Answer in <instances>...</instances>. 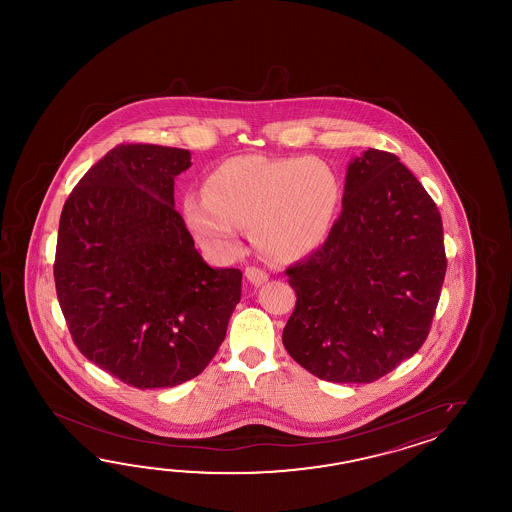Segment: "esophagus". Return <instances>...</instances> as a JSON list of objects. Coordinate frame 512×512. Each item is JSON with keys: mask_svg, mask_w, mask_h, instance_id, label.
<instances>
[{"mask_svg": "<svg viewBox=\"0 0 512 512\" xmlns=\"http://www.w3.org/2000/svg\"><path fill=\"white\" fill-rule=\"evenodd\" d=\"M245 276H247V280L252 283V285H263V283L269 280V274L265 271H261V269H256V267H247L245 269Z\"/></svg>", "mask_w": 512, "mask_h": 512, "instance_id": "esophagus-1", "label": "esophagus"}]
</instances>
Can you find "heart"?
I'll list each match as a JSON object with an SVG mask.
<instances>
[{"mask_svg":"<svg viewBox=\"0 0 512 512\" xmlns=\"http://www.w3.org/2000/svg\"><path fill=\"white\" fill-rule=\"evenodd\" d=\"M342 199L338 175L318 157L240 155L208 175L203 194L185 199L196 240L219 258L243 247V227L272 260L293 261L327 240Z\"/></svg>","mask_w":512,"mask_h":512,"instance_id":"heart-1","label":"heart"}]
</instances>
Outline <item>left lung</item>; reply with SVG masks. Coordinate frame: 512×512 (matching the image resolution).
<instances>
[{"label":"left lung","mask_w":512,"mask_h":512,"mask_svg":"<svg viewBox=\"0 0 512 512\" xmlns=\"http://www.w3.org/2000/svg\"><path fill=\"white\" fill-rule=\"evenodd\" d=\"M285 272L289 355L324 381H377L428 337L446 272L441 214L397 155L370 148L348 164L326 243Z\"/></svg>","instance_id":"8db88e82"}]
</instances>
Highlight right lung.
I'll return each mask as SVG.
<instances>
[{"instance_id": "right-lung-1", "label": "right lung", "mask_w": 512, "mask_h": 512, "mask_svg": "<svg viewBox=\"0 0 512 512\" xmlns=\"http://www.w3.org/2000/svg\"><path fill=\"white\" fill-rule=\"evenodd\" d=\"M190 152L120 144L67 197L56 241L58 302L80 353L122 382L172 388L205 370L241 298L175 210Z\"/></svg>"}]
</instances>
